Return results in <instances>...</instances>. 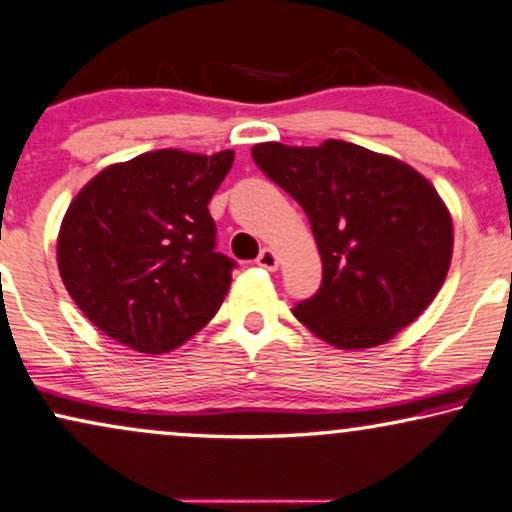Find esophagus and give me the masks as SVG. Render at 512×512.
Masks as SVG:
<instances>
[{
    "label": "esophagus",
    "mask_w": 512,
    "mask_h": 512,
    "mask_svg": "<svg viewBox=\"0 0 512 512\" xmlns=\"http://www.w3.org/2000/svg\"><path fill=\"white\" fill-rule=\"evenodd\" d=\"M256 265H261V268H265V270H277V265H280V258H277V254L272 249H263L256 258Z\"/></svg>",
    "instance_id": "esophagus-1"
}]
</instances>
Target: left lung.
Listing matches in <instances>:
<instances>
[{
  "label": "left lung",
  "mask_w": 512,
  "mask_h": 512,
  "mask_svg": "<svg viewBox=\"0 0 512 512\" xmlns=\"http://www.w3.org/2000/svg\"><path fill=\"white\" fill-rule=\"evenodd\" d=\"M258 169L301 204L322 256V287L296 320L341 350L383 345L442 289L454 249L433 183L390 155L324 141L258 143Z\"/></svg>",
  "instance_id": "left-lung-1"
}]
</instances>
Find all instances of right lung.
Listing matches in <instances>:
<instances>
[{
	"label": "right lung",
	"instance_id": "add662e5",
	"mask_svg": "<svg viewBox=\"0 0 512 512\" xmlns=\"http://www.w3.org/2000/svg\"><path fill=\"white\" fill-rule=\"evenodd\" d=\"M235 152L155 150L112 164L72 199L58 270L79 310L122 345L162 355L218 313L235 261L207 204Z\"/></svg>",
	"mask_w": 512,
	"mask_h": 512
}]
</instances>
